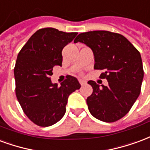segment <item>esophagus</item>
Returning <instances> with one entry per match:
<instances>
[{
  "label": "esophagus",
  "instance_id": "1",
  "mask_svg": "<svg viewBox=\"0 0 150 150\" xmlns=\"http://www.w3.org/2000/svg\"><path fill=\"white\" fill-rule=\"evenodd\" d=\"M79 83L81 84V86H84L86 84V81L84 80H79Z\"/></svg>",
  "mask_w": 150,
  "mask_h": 150
}]
</instances>
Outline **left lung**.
<instances>
[{
    "label": "left lung",
    "mask_w": 150,
    "mask_h": 150,
    "mask_svg": "<svg viewBox=\"0 0 150 150\" xmlns=\"http://www.w3.org/2000/svg\"><path fill=\"white\" fill-rule=\"evenodd\" d=\"M86 44L94 55V69L104 72L100 78L108 86L88 81L93 87L87 98L89 112L95 118L114 122L130 110L138 98L143 77L142 57L138 50L124 36L104 30L80 33L74 43Z\"/></svg>",
    "instance_id": "left-lung-1"
}]
</instances>
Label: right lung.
I'll return each mask as SVG.
<instances>
[{
    "label": "right lung",
    "mask_w": 150,
    "mask_h": 150,
    "mask_svg": "<svg viewBox=\"0 0 150 150\" xmlns=\"http://www.w3.org/2000/svg\"><path fill=\"white\" fill-rule=\"evenodd\" d=\"M76 34L53 28L40 29L17 55L16 96L25 115L39 126L47 127L60 121L66 111L69 96L81 88L74 76H66L60 86L50 79L53 66H62V50Z\"/></svg>",
    "instance_id": "right-lung-1"
}]
</instances>
